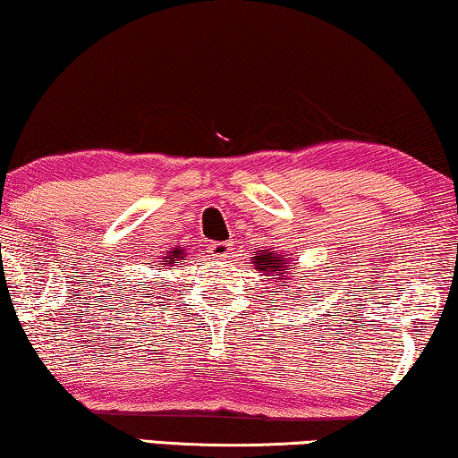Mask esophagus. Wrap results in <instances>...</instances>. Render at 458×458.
<instances>
[{"label":"esophagus","mask_w":458,"mask_h":458,"mask_svg":"<svg viewBox=\"0 0 458 458\" xmlns=\"http://www.w3.org/2000/svg\"><path fill=\"white\" fill-rule=\"evenodd\" d=\"M229 251H231L229 242H210L208 243V254L215 258H227Z\"/></svg>","instance_id":"obj_1"}]
</instances>
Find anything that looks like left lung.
Instances as JSON below:
<instances>
[{"mask_svg":"<svg viewBox=\"0 0 458 458\" xmlns=\"http://www.w3.org/2000/svg\"><path fill=\"white\" fill-rule=\"evenodd\" d=\"M254 264H256V268H260V270H268V273H273V276L275 278H278V276H283V275H287V264L289 262H284L283 258H281V254H268L267 250H262V254L260 256H254ZM287 291V289H284ZM289 293V291H287Z\"/></svg>","mask_w":458,"mask_h":458,"instance_id":"obj_1","label":"left lung"}]
</instances>
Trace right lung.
<instances>
[{"instance_id": "obj_1", "label": "right lung", "mask_w": 458, "mask_h": 458, "mask_svg": "<svg viewBox=\"0 0 458 458\" xmlns=\"http://www.w3.org/2000/svg\"><path fill=\"white\" fill-rule=\"evenodd\" d=\"M183 254H185V251H177V250H174V251H169V254L167 256H165V264H174V260H175V258H183Z\"/></svg>"}]
</instances>
